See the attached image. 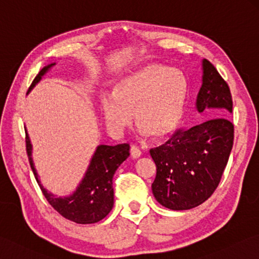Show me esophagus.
<instances>
[{
	"label": "esophagus",
	"instance_id": "obj_1",
	"mask_svg": "<svg viewBox=\"0 0 259 259\" xmlns=\"http://www.w3.org/2000/svg\"><path fill=\"white\" fill-rule=\"evenodd\" d=\"M141 150L138 147L135 146H132L131 147V156H132L133 158H139L140 156H141Z\"/></svg>",
	"mask_w": 259,
	"mask_h": 259
}]
</instances>
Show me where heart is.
<instances>
[{"instance_id": "obj_1", "label": "heart", "mask_w": 259, "mask_h": 259, "mask_svg": "<svg viewBox=\"0 0 259 259\" xmlns=\"http://www.w3.org/2000/svg\"><path fill=\"white\" fill-rule=\"evenodd\" d=\"M187 83L178 69L148 63L122 77L112 95L103 94L101 109L107 125L120 132L132 121L144 134L159 139L173 132L182 118Z\"/></svg>"}]
</instances>
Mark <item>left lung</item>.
<instances>
[{"label": "left lung", "instance_id": "1", "mask_svg": "<svg viewBox=\"0 0 259 259\" xmlns=\"http://www.w3.org/2000/svg\"><path fill=\"white\" fill-rule=\"evenodd\" d=\"M202 70L197 110L209 109L217 117L178 130L165 144L150 150L157 167L152 193L171 210L191 209L214 193L233 147L234 126L228 119L233 107L229 85L206 59Z\"/></svg>", "mask_w": 259, "mask_h": 259}]
</instances>
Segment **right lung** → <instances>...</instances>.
Wrapping results in <instances>:
<instances>
[{
    "mask_svg": "<svg viewBox=\"0 0 259 259\" xmlns=\"http://www.w3.org/2000/svg\"><path fill=\"white\" fill-rule=\"evenodd\" d=\"M56 65L51 63L40 70L31 83L29 91L38 83L50 68ZM26 151L34 176L39 185L48 202L62 217L75 222L77 224H92L104 219L113 206L112 178L118 167L130 156V144L122 143L117 146H99L91 159L76 191L69 197L53 196L48 192L40 184L37 173L31 159V144L28 134L26 132Z\"/></svg>",
    "mask_w": 259,
    "mask_h": 259,
    "instance_id": "1",
    "label": "right lung"
}]
</instances>
